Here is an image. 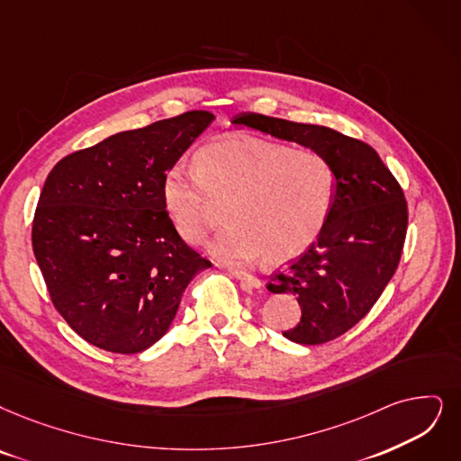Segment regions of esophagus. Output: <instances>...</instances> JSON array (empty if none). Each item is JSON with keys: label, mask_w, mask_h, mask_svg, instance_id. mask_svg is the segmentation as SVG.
Segmentation results:
<instances>
[{"label": "esophagus", "mask_w": 461, "mask_h": 461, "mask_svg": "<svg viewBox=\"0 0 461 461\" xmlns=\"http://www.w3.org/2000/svg\"><path fill=\"white\" fill-rule=\"evenodd\" d=\"M229 272L234 276L236 280H240L246 287H249V289H261L263 287V284H261V280L257 278V276H253V274H248V272H244V270H240V268H229Z\"/></svg>", "instance_id": "34e87169"}]
</instances>
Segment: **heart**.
<instances>
[{
    "mask_svg": "<svg viewBox=\"0 0 461 461\" xmlns=\"http://www.w3.org/2000/svg\"><path fill=\"white\" fill-rule=\"evenodd\" d=\"M337 196L333 164L320 151L253 136L208 143L194 170L174 167L162 179V204L174 230L198 244L227 202L229 223L208 249L227 263L301 255L325 229Z\"/></svg>",
    "mask_w": 461,
    "mask_h": 461,
    "instance_id": "heart-1",
    "label": "heart"
}]
</instances>
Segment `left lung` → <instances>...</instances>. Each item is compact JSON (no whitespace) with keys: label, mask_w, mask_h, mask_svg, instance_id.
<instances>
[{"label":"left lung","mask_w":461,"mask_h":461,"mask_svg":"<svg viewBox=\"0 0 461 461\" xmlns=\"http://www.w3.org/2000/svg\"><path fill=\"white\" fill-rule=\"evenodd\" d=\"M320 151L333 164L337 196L318 240L267 289L294 294L301 321L284 330L297 344H323L344 335L378 301L401 259L409 212L399 183L371 145L333 128L259 113L230 121Z\"/></svg>","instance_id":"8db88e82"}]
</instances>
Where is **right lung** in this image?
Wrapping results in <instances>:
<instances>
[{"instance_id":"add662e5","label":"right lung","mask_w":461,"mask_h":461,"mask_svg":"<svg viewBox=\"0 0 461 461\" xmlns=\"http://www.w3.org/2000/svg\"><path fill=\"white\" fill-rule=\"evenodd\" d=\"M187 112L64 157L45 181L32 246L49 294L92 346L138 354L170 329L210 261L174 230L162 179L213 122Z\"/></svg>"}]
</instances>
